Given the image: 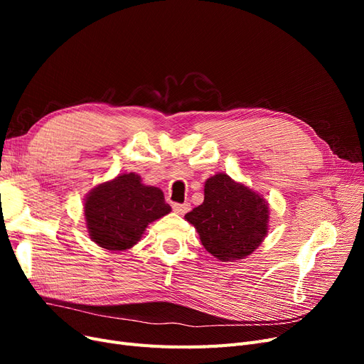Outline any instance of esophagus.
Wrapping results in <instances>:
<instances>
[{"label":"esophagus","mask_w":364,"mask_h":364,"mask_svg":"<svg viewBox=\"0 0 364 364\" xmlns=\"http://www.w3.org/2000/svg\"><path fill=\"white\" fill-rule=\"evenodd\" d=\"M191 209V205L190 203H173V211L176 213V214H181V215H183V214H186Z\"/></svg>","instance_id":"obj_1"}]
</instances>
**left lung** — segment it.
Listing matches in <instances>:
<instances>
[{
    "mask_svg": "<svg viewBox=\"0 0 364 364\" xmlns=\"http://www.w3.org/2000/svg\"><path fill=\"white\" fill-rule=\"evenodd\" d=\"M185 218L217 259H243L267 235L269 205L258 193L218 173L205 182L203 203Z\"/></svg>",
    "mask_w": 364,
    "mask_h": 364,
    "instance_id": "1",
    "label": "left lung"
}]
</instances>
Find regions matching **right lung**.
I'll return each instance as SVG.
<instances>
[{
  "instance_id": "add662e5",
  "label": "right lung",
  "mask_w": 364,
  "mask_h": 364,
  "mask_svg": "<svg viewBox=\"0 0 364 364\" xmlns=\"http://www.w3.org/2000/svg\"><path fill=\"white\" fill-rule=\"evenodd\" d=\"M171 206L156 186L141 183L135 173L117 176L87 194L85 218L92 241L107 250L135 246L149 223L167 215Z\"/></svg>"
}]
</instances>
